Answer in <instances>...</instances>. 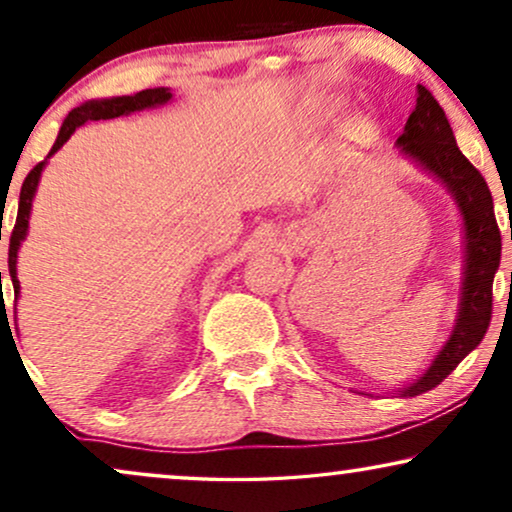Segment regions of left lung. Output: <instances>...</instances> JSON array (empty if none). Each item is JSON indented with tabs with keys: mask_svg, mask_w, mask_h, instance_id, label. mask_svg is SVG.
<instances>
[{
	"mask_svg": "<svg viewBox=\"0 0 512 512\" xmlns=\"http://www.w3.org/2000/svg\"><path fill=\"white\" fill-rule=\"evenodd\" d=\"M403 153L438 177L459 202L466 228L464 296L457 326L431 368L401 396H417L438 387L485 338L492 321V284L501 263V230L487 181L459 151L454 132L440 104L424 86H417V107L398 137Z\"/></svg>",
	"mask_w": 512,
	"mask_h": 512,
	"instance_id": "8db88e82",
	"label": "left lung"
}]
</instances>
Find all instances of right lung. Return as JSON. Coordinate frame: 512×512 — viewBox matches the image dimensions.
Listing matches in <instances>:
<instances>
[{"label":"right lung","mask_w":512,"mask_h":512,"mask_svg":"<svg viewBox=\"0 0 512 512\" xmlns=\"http://www.w3.org/2000/svg\"><path fill=\"white\" fill-rule=\"evenodd\" d=\"M172 93L167 88H146L142 93L137 95H125V97H111V100H93V102H86L81 104V107H76L69 111V116L65 118V123H62V128L58 132V139H55L53 149L48 151V156H53L55 151L60 149L62 144L67 142L69 137H72V132L79 128V125L88 123V121H100V118H116V116H123V114H132V111H139V109H146V107H156V104H165L170 100ZM46 160H41L30 170L27 174L25 181H23V188H20V202H18V216H16V226H13V233H11V244H9V275H11V282H13V293L18 296L20 291V284H18V277H16V258H18V249H20V242L25 240L27 235V223H30V209H32V198L34 193H37V186H39V177H41V170H44Z\"/></svg>","instance_id":"obj_1"}]
</instances>
